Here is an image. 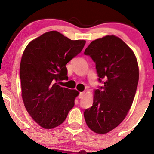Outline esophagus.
<instances>
[{"label":"esophagus","mask_w":154,"mask_h":154,"mask_svg":"<svg viewBox=\"0 0 154 154\" xmlns=\"http://www.w3.org/2000/svg\"><path fill=\"white\" fill-rule=\"evenodd\" d=\"M83 95H84V92H80L79 96H78V97H79V99H81V98H83Z\"/></svg>","instance_id":"34e87169"}]
</instances>
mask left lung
Listing matches in <instances>:
<instances>
[{
  "instance_id": "8db88e82",
  "label": "left lung",
  "mask_w": 154,
  "mask_h": 154,
  "mask_svg": "<svg viewBox=\"0 0 154 154\" xmlns=\"http://www.w3.org/2000/svg\"><path fill=\"white\" fill-rule=\"evenodd\" d=\"M84 54L95 63L98 81L93 104L84 111L86 124L98 134H106L123 121L137 88L139 68L134 52L121 38L106 35L91 42Z\"/></svg>"
}]
</instances>
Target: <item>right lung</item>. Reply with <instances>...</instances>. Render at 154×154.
<instances>
[{"label":"right lung","instance_id":"add662e5","mask_svg":"<svg viewBox=\"0 0 154 154\" xmlns=\"http://www.w3.org/2000/svg\"><path fill=\"white\" fill-rule=\"evenodd\" d=\"M85 41H72L58 31L43 33L25 48L20 63L22 96L26 111L39 125L52 129L66 119L79 95L62 88L67 63L83 50Z\"/></svg>","mask_w":154,"mask_h":154}]
</instances>
